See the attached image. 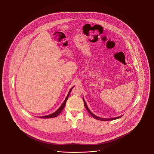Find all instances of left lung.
Here are the masks:
<instances>
[{"mask_svg": "<svg viewBox=\"0 0 154 154\" xmlns=\"http://www.w3.org/2000/svg\"><path fill=\"white\" fill-rule=\"evenodd\" d=\"M83 101H84V106H85V107L86 108V109L88 111V112L89 113V114L92 116V117H93L95 119H97V120H100V121H111V120H114V119H118V118H119L121 117L122 116H119V117H118L116 118H101L99 117H97V116H96L95 115H94L90 110L89 109H88V106H87V104H86V103H85V100H84V97H83Z\"/></svg>", "mask_w": 154, "mask_h": 154, "instance_id": "8db88e82", "label": "left lung"}]
</instances>
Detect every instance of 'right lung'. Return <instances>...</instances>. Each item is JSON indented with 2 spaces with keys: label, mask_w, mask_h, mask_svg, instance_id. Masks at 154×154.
<instances>
[{
  "label": "right lung",
  "mask_w": 154,
  "mask_h": 154,
  "mask_svg": "<svg viewBox=\"0 0 154 154\" xmlns=\"http://www.w3.org/2000/svg\"><path fill=\"white\" fill-rule=\"evenodd\" d=\"M73 87H73L72 88H71V89H70V91H69V93H68L67 95L66 96V99H65V101H64L63 103L62 104V105L60 106V107L59 108L58 110H57L55 112H53L52 114H50V115L45 116H43V117H40V118H54L57 117V116H58L59 114L62 112V111L63 110V109H64V107H65V105H66V101H67V99H68V97H69V96L70 95V93L71 91L72 90V89H73Z\"/></svg>",
  "instance_id": "right-lung-1"
}]
</instances>
